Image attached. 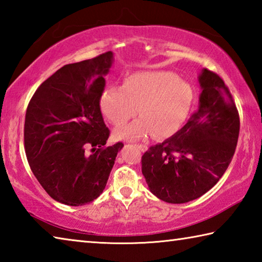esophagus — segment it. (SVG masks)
I'll use <instances>...</instances> for the list:
<instances>
[{
  "label": "esophagus",
  "mask_w": 262,
  "mask_h": 262,
  "mask_svg": "<svg viewBox=\"0 0 262 262\" xmlns=\"http://www.w3.org/2000/svg\"><path fill=\"white\" fill-rule=\"evenodd\" d=\"M135 145L141 150V151H145V150L148 149V147L145 144H135Z\"/></svg>",
  "instance_id": "esophagus-1"
}]
</instances>
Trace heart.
<instances>
[{
  "label": "heart",
  "instance_id": "obj_1",
  "mask_svg": "<svg viewBox=\"0 0 262 262\" xmlns=\"http://www.w3.org/2000/svg\"><path fill=\"white\" fill-rule=\"evenodd\" d=\"M194 99L192 86L166 70L140 72L128 76L122 86H108L100 97V108L115 126L137 113L140 119L114 132L118 139L137 140L151 134L165 139L187 120Z\"/></svg>",
  "mask_w": 262,
  "mask_h": 262
}]
</instances>
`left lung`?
I'll return each instance as SVG.
<instances>
[{"label": "left lung", "mask_w": 262, "mask_h": 262, "mask_svg": "<svg viewBox=\"0 0 262 262\" xmlns=\"http://www.w3.org/2000/svg\"><path fill=\"white\" fill-rule=\"evenodd\" d=\"M199 108L187 123L142 156L150 192L168 203L195 200L214 187L227 171L239 136V114L219 75L203 69Z\"/></svg>", "instance_id": "left-lung-1"}]
</instances>
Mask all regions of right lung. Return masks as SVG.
Returning <instances> with one entry per match:
<instances>
[{
  "mask_svg": "<svg viewBox=\"0 0 262 262\" xmlns=\"http://www.w3.org/2000/svg\"><path fill=\"white\" fill-rule=\"evenodd\" d=\"M112 62L113 53L106 52L63 66L41 83L26 110L30 167L47 194L63 205L84 206L98 198L123 147L122 142L105 147L110 129L100 97Z\"/></svg>",
  "mask_w": 262,
  "mask_h": 262,
  "instance_id": "add662e5",
  "label": "right lung"
}]
</instances>
